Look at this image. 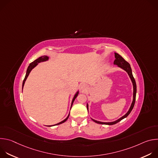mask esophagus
Segmentation results:
<instances>
[{"mask_svg": "<svg viewBox=\"0 0 158 158\" xmlns=\"http://www.w3.org/2000/svg\"><path fill=\"white\" fill-rule=\"evenodd\" d=\"M87 89V85H86V84H81V89L82 90V91H85V90Z\"/></svg>", "mask_w": 158, "mask_h": 158, "instance_id": "34e87169", "label": "esophagus"}]
</instances>
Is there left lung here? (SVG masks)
Masks as SVG:
<instances>
[{
  "label": "left lung",
  "mask_w": 158,
  "mask_h": 158,
  "mask_svg": "<svg viewBox=\"0 0 158 158\" xmlns=\"http://www.w3.org/2000/svg\"><path fill=\"white\" fill-rule=\"evenodd\" d=\"M114 56H115V58L116 59L114 60V65H117L118 67H120V68H121L122 69H123L124 71H125L129 77H130L131 79V81L132 82V85H133V98H132V103L131 104V106L128 110V111L126 112V113L121 118H119L118 119L114 121H112V122H101V121H96L93 118H91V119L96 123H98V124H106V125H113V124H115L116 123H118V122L121 121L122 119L126 118V117H127V116L130 114V112H131V110H132L133 109V107L134 106V104H135V101H136V91H137V89H136V81H135V79L132 76V69H131V65L130 64L126 62L119 54H118V53H114ZM87 110L89 111V104L87 102Z\"/></svg>",
  "instance_id": "8db88e82"
}]
</instances>
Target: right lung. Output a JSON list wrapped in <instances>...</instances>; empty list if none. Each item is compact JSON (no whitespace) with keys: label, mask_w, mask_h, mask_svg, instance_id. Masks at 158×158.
I'll use <instances>...</instances> for the list:
<instances>
[{"label":"right lung","mask_w":158,"mask_h":158,"mask_svg":"<svg viewBox=\"0 0 158 158\" xmlns=\"http://www.w3.org/2000/svg\"><path fill=\"white\" fill-rule=\"evenodd\" d=\"M49 59V57H48V56H41V57H39L38 59H37L36 60H35L34 62H32V63H31V64H29V65L28 66V68H27V71H26V74L25 78H24V81H23V83H22V90H23V87H24L25 82H26V79H27V77H28V76H29L30 73L31 72V71L35 67H36V66L38 65L39 63H40V62H46V61H48ZM79 93V90H78V91L76 93V94H74V97H73V99L72 102H71V107H72V106H73V102H74V100H75L76 98L77 97ZM69 114H70V112L69 113L68 116H67V118H66L65 119H64L63 121H60V123H57V124H54V125H52V126H56V125H59V124H62V123H64V122H65V121L67 120V119H68V118H69Z\"/></svg>","instance_id":"obj_1"}]
</instances>
